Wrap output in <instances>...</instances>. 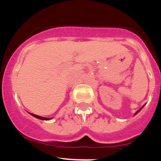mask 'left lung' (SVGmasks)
<instances>
[{"label":"left lung","mask_w":161,"mask_h":161,"mask_svg":"<svg viewBox=\"0 0 161 161\" xmlns=\"http://www.w3.org/2000/svg\"><path fill=\"white\" fill-rule=\"evenodd\" d=\"M145 104H144V105H143V106H142V108L139 109V110H137V111H136V114H135V115H136V114H138V112H139V111H140V110H142V109L144 108V107H145Z\"/></svg>","instance_id":"left-lung-1"}]
</instances>
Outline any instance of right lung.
I'll use <instances>...</instances> for the list:
<instances>
[{"mask_svg": "<svg viewBox=\"0 0 161 161\" xmlns=\"http://www.w3.org/2000/svg\"><path fill=\"white\" fill-rule=\"evenodd\" d=\"M29 114H31L32 116H34V117L37 118V119H42V120H50L51 119H52V118H47V117H43V116H38V115H36V114H31V113H29Z\"/></svg>", "mask_w": 161, "mask_h": 161, "instance_id": "add662e5", "label": "right lung"}]
</instances>
